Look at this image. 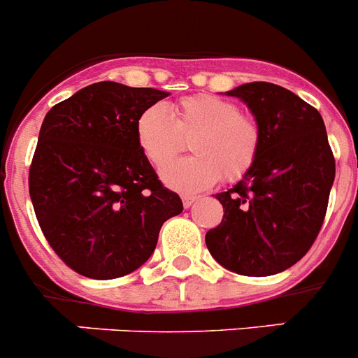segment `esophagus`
<instances>
[{
    "mask_svg": "<svg viewBox=\"0 0 358 358\" xmlns=\"http://www.w3.org/2000/svg\"><path fill=\"white\" fill-rule=\"evenodd\" d=\"M182 201H183V206L190 208L197 201V196H190V194H185V196L182 197Z\"/></svg>",
    "mask_w": 358,
    "mask_h": 358,
    "instance_id": "obj_1",
    "label": "esophagus"
}]
</instances>
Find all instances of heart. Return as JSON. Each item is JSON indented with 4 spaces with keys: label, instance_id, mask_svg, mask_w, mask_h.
<instances>
[{
    "label": "heart",
    "instance_id": "obj_1",
    "mask_svg": "<svg viewBox=\"0 0 358 358\" xmlns=\"http://www.w3.org/2000/svg\"><path fill=\"white\" fill-rule=\"evenodd\" d=\"M136 141L155 168L168 164L189 140L194 155L162 169L171 189L196 192L224 180L239 182L250 173L262 147V129L253 115L239 112L231 99L194 94L173 105V117L161 103L148 105L138 115Z\"/></svg>",
    "mask_w": 358,
    "mask_h": 358
}]
</instances>
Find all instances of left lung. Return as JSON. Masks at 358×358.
Masks as SVG:
<instances>
[{
	"label": "left lung",
	"mask_w": 358,
	"mask_h": 358,
	"mask_svg": "<svg viewBox=\"0 0 358 358\" xmlns=\"http://www.w3.org/2000/svg\"><path fill=\"white\" fill-rule=\"evenodd\" d=\"M262 129L255 166L227 192L217 194L224 218L206 232L213 259L232 273L269 276L303 259L327 213L336 161L317 108L267 82L239 85Z\"/></svg>",
	"instance_id": "left-lung-1"
}]
</instances>
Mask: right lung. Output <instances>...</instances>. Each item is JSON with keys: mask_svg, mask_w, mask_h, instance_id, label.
I'll return each mask as SVG.
<instances>
[{"mask_svg": "<svg viewBox=\"0 0 358 358\" xmlns=\"http://www.w3.org/2000/svg\"><path fill=\"white\" fill-rule=\"evenodd\" d=\"M166 96L98 82L45 115L29 196L45 239L78 275H129L154 253L162 224L182 213V199L162 185L134 133L138 115Z\"/></svg>", "mask_w": 358, "mask_h": 358, "instance_id": "right-lung-1", "label": "right lung"}]
</instances>
